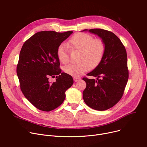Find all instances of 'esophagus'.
<instances>
[{
    "label": "esophagus",
    "mask_w": 147,
    "mask_h": 147,
    "mask_svg": "<svg viewBox=\"0 0 147 147\" xmlns=\"http://www.w3.org/2000/svg\"><path fill=\"white\" fill-rule=\"evenodd\" d=\"M73 79H74V82H77V81H79V80H80V78L77 77H74L73 78Z\"/></svg>",
    "instance_id": "obj_1"
}]
</instances>
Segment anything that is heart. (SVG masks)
<instances>
[{
    "label": "heart",
    "mask_w": 147,
    "mask_h": 147,
    "mask_svg": "<svg viewBox=\"0 0 147 147\" xmlns=\"http://www.w3.org/2000/svg\"><path fill=\"white\" fill-rule=\"evenodd\" d=\"M68 46L72 50L80 51L79 61L77 64H70L63 68L64 71L71 76L77 77L89 70L91 65L96 67L101 62L104 56L105 45L99 38H93L90 34L77 33L68 41ZM58 59L63 64L69 61L68 47L61 44L57 48Z\"/></svg>",
    "instance_id": "b5f03b06"
}]
</instances>
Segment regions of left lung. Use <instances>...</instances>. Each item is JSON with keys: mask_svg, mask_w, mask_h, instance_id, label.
<instances>
[{"mask_svg": "<svg viewBox=\"0 0 147 147\" xmlns=\"http://www.w3.org/2000/svg\"><path fill=\"white\" fill-rule=\"evenodd\" d=\"M97 35L104 42L105 51L100 64L84 77L86 87L83 92L85 103L96 111H105L115 106L123 96L128 80L126 49L119 38L111 31L102 29H84Z\"/></svg>", "mask_w": 147, "mask_h": 147, "instance_id": "obj_1", "label": "left lung"}]
</instances>
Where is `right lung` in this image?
<instances>
[{
	"mask_svg": "<svg viewBox=\"0 0 147 147\" xmlns=\"http://www.w3.org/2000/svg\"><path fill=\"white\" fill-rule=\"evenodd\" d=\"M73 32H38L24 44L16 73L22 92L35 107L49 112L60 106L65 91L73 84L70 75L62 73L57 48ZM56 78L51 83L50 77Z\"/></svg>",
	"mask_w": 147,
	"mask_h": 147,
	"instance_id": "right-lung-1",
	"label": "right lung"
}]
</instances>
